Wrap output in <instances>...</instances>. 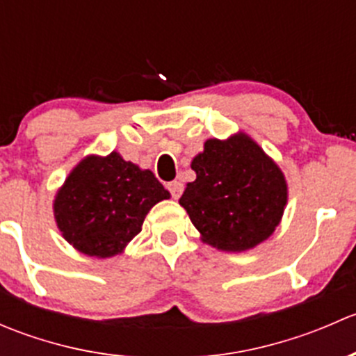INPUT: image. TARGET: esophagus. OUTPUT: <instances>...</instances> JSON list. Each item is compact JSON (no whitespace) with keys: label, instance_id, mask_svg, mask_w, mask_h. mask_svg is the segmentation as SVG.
Masks as SVG:
<instances>
[{"label":"esophagus","instance_id":"esophagus-1","mask_svg":"<svg viewBox=\"0 0 356 356\" xmlns=\"http://www.w3.org/2000/svg\"><path fill=\"white\" fill-rule=\"evenodd\" d=\"M167 188H168V191H170L172 198H174V200H177L179 196L182 195V191H184V186H182V182H179V181L168 182Z\"/></svg>","mask_w":356,"mask_h":356}]
</instances>
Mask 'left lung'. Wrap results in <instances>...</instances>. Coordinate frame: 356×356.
Here are the masks:
<instances>
[{
  "instance_id": "left-lung-1",
  "label": "left lung",
  "mask_w": 356,
  "mask_h": 356,
  "mask_svg": "<svg viewBox=\"0 0 356 356\" xmlns=\"http://www.w3.org/2000/svg\"><path fill=\"white\" fill-rule=\"evenodd\" d=\"M191 168L196 181L189 182L179 203L204 243L224 251H245L275 231L288 186L281 168L253 139L246 134L227 141L208 139Z\"/></svg>"
}]
</instances>
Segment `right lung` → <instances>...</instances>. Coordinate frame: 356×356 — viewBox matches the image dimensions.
<instances>
[{
	"label": "right lung",
	"mask_w": 356,
	"mask_h": 356,
	"mask_svg": "<svg viewBox=\"0 0 356 356\" xmlns=\"http://www.w3.org/2000/svg\"><path fill=\"white\" fill-rule=\"evenodd\" d=\"M170 193L153 172L118 153L88 156L70 172L55 200L63 238L88 257L120 253L141 232L146 213Z\"/></svg>",
	"instance_id": "add662e5"
}]
</instances>
